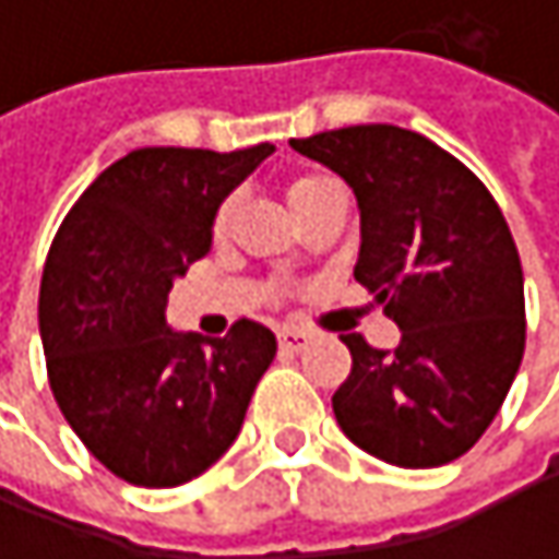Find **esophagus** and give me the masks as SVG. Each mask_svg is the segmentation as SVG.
<instances>
[{"mask_svg": "<svg viewBox=\"0 0 559 559\" xmlns=\"http://www.w3.org/2000/svg\"><path fill=\"white\" fill-rule=\"evenodd\" d=\"M310 333L307 330H294V326H284L278 333V343L284 353H304L307 346H310Z\"/></svg>", "mask_w": 559, "mask_h": 559, "instance_id": "1", "label": "esophagus"}]
</instances>
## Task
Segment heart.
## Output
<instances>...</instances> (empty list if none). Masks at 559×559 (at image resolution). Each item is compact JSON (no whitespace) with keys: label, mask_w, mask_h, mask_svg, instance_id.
I'll return each mask as SVG.
<instances>
[{"label":"heart","mask_w":559,"mask_h":559,"mask_svg":"<svg viewBox=\"0 0 559 559\" xmlns=\"http://www.w3.org/2000/svg\"><path fill=\"white\" fill-rule=\"evenodd\" d=\"M330 187H336V180H333V177L307 170V174H294V177L287 180L284 193H287V203H290V206H294V213H297L304 203H310L313 197H320V193H323V190H330ZM233 213H236V197H226V200L219 203V210H216L213 229H216V233H223V229L229 226Z\"/></svg>","instance_id":"heart-1"}]
</instances>
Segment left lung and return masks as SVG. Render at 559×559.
<instances>
[{"label":"left lung","mask_w":559,"mask_h":559,"mask_svg":"<svg viewBox=\"0 0 559 559\" xmlns=\"http://www.w3.org/2000/svg\"><path fill=\"white\" fill-rule=\"evenodd\" d=\"M290 148L353 187V275L401 330L394 349L343 336L353 372L333 394L336 424L391 466L453 463L496 420L524 356V275L499 203L411 129L349 126Z\"/></svg>","instance_id":"obj_1"}]
</instances>
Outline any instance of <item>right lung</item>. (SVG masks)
Instances as JSON below:
<instances>
[{"mask_svg":"<svg viewBox=\"0 0 559 559\" xmlns=\"http://www.w3.org/2000/svg\"><path fill=\"white\" fill-rule=\"evenodd\" d=\"M272 152H129L57 229L38 297L51 391L83 447L132 486L170 489L206 473L278 353L255 320H236L223 340L165 320L174 278L210 252L219 203Z\"/></svg>","mask_w":559,"mask_h":559,"instance_id":"right-lung-1","label":"right lung"}]
</instances>
